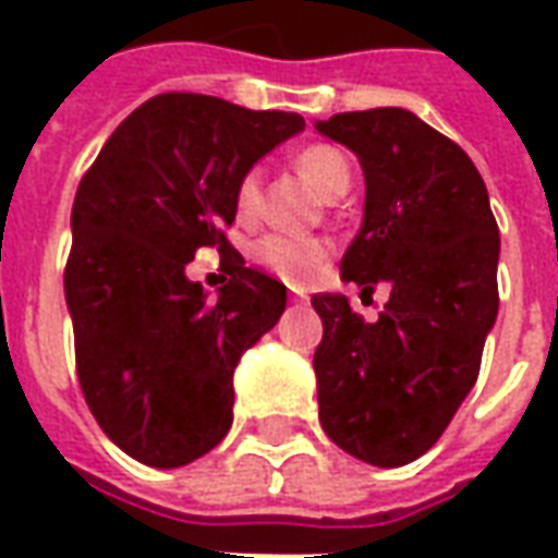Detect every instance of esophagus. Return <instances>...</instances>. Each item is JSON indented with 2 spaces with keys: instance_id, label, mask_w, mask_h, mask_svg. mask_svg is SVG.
I'll list each match as a JSON object with an SVG mask.
<instances>
[{
  "instance_id": "esophagus-1",
  "label": "esophagus",
  "mask_w": 558,
  "mask_h": 558,
  "mask_svg": "<svg viewBox=\"0 0 558 558\" xmlns=\"http://www.w3.org/2000/svg\"><path fill=\"white\" fill-rule=\"evenodd\" d=\"M292 302H307V292H304V290H292Z\"/></svg>"
}]
</instances>
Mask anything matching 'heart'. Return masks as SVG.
<instances>
[{
	"instance_id": "obj_1",
	"label": "heart",
	"mask_w": 558,
	"mask_h": 558,
	"mask_svg": "<svg viewBox=\"0 0 558 558\" xmlns=\"http://www.w3.org/2000/svg\"><path fill=\"white\" fill-rule=\"evenodd\" d=\"M295 167L307 182L314 184L319 194L335 196L347 191L352 182V167L347 155L335 146H316L302 148L295 155ZM259 208V172L247 170L235 184V215L242 220L254 218ZM251 256L256 266H263L271 275H278L287 283L302 287L314 278L323 268L328 256V242L323 239H292V235H280V232H268L263 239L251 244Z\"/></svg>"
}]
</instances>
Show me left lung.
<instances>
[{
    "instance_id": "8db88e82",
    "label": "left lung",
    "mask_w": 558,
    "mask_h": 558,
    "mask_svg": "<svg viewBox=\"0 0 558 558\" xmlns=\"http://www.w3.org/2000/svg\"><path fill=\"white\" fill-rule=\"evenodd\" d=\"M316 131L359 155L367 184L340 271L364 292L391 287L376 323L347 295L311 299L319 424L347 454L403 466L430 451L478 379L499 314V227L466 151L410 110L338 113Z\"/></svg>"
}]
</instances>
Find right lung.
<instances>
[{
    "label": "right lung",
    "mask_w": 558,
    "mask_h": 558,
    "mask_svg": "<svg viewBox=\"0 0 558 558\" xmlns=\"http://www.w3.org/2000/svg\"><path fill=\"white\" fill-rule=\"evenodd\" d=\"M304 128L299 113L167 92L104 143L74 196L65 299L83 398L128 457L175 469L232 424V371L287 307V287L227 242L235 184ZM199 246L231 280L218 300L187 281Z\"/></svg>",
    "instance_id": "add662e5"
}]
</instances>
